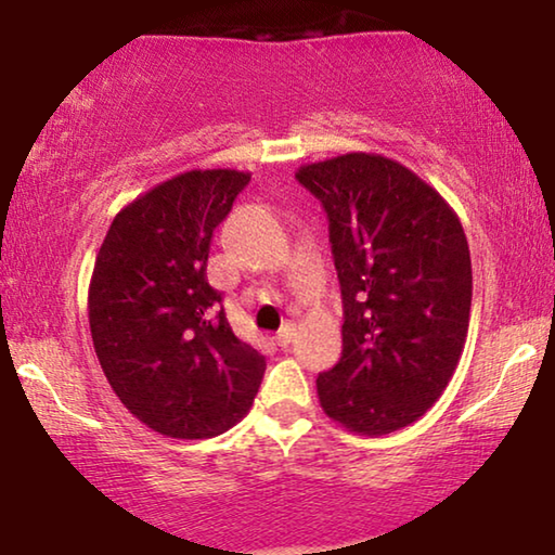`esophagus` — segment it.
I'll list each match as a JSON object with an SVG mask.
<instances>
[{
    "label": "esophagus",
    "instance_id": "1",
    "mask_svg": "<svg viewBox=\"0 0 555 555\" xmlns=\"http://www.w3.org/2000/svg\"><path fill=\"white\" fill-rule=\"evenodd\" d=\"M291 340H294V327H291V325L281 327V331L276 333V343H279L281 347H288Z\"/></svg>",
    "mask_w": 555,
    "mask_h": 555
}]
</instances>
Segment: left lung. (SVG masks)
Returning <instances> with one entry per match:
<instances>
[{"instance_id":"left-lung-1","label":"left lung","mask_w":555,"mask_h":555,"mask_svg":"<svg viewBox=\"0 0 555 555\" xmlns=\"http://www.w3.org/2000/svg\"><path fill=\"white\" fill-rule=\"evenodd\" d=\"M296 178L323 203L343 291V357L318 374L321 409L360 436L406 428L434 406L463 354L473 264L463 224L393 158L350 152Z\"/></svg>"}]
</instances>
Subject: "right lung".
<instances>
[{
  "label": "right lung",
  "mask_w": 555,
  "mask_h": 555,
  "mask_svg": "<svg viewBox=\"0 0 555 555\" xmlns=\"http://www.w3.org/2000/svg\"><path fill=\"white\" fill-rule=\"evenodd\" d=\"M249 171L193 168L112 220L88 288L100 367L129 413L168 438H212L247 416L264 354L232 333L208 281L210 240Z\"/></svg>",
  "instance_id": "obj_1"
}]
</instances>
